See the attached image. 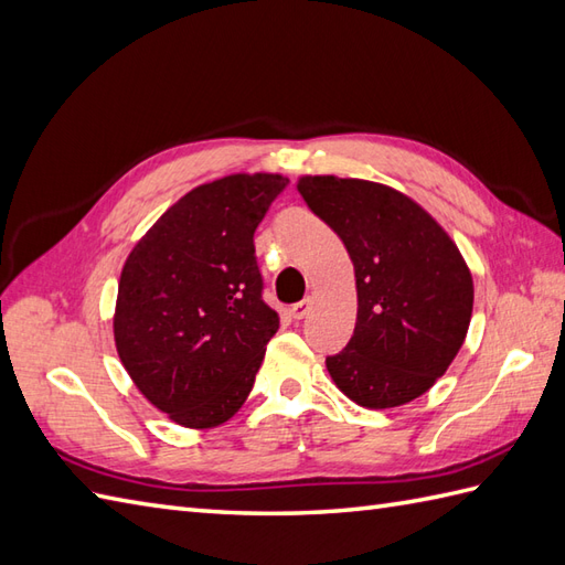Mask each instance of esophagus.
<instances>
[{"label": "esophagus", "instance_id": "34e87169", "mask_svg": "<svg viewBox=\"0 0 565 565\" xmlns=\"http://www.w3.org/2000/svg\"><path fill=\"white\" fill-rule=\"evenodd\" d=\"M308 312H310V298H303V300H300V303H296V306L291 308L294 320H303Z\"/></svg>", "mask_w": 565, "mask_h": 565}]
</instances>
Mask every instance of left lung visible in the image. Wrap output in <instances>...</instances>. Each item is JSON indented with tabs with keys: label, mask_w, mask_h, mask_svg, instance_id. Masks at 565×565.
<instances>
[{
	"label": "left lung",
	"mask_w": 565,
	"mask_h": 565,
	"mask_svg": "<svg viewBox=\"0 0 565 565\" xmlns=\"http://www.w3.org/2000/svg\"><path fill=\"white\" fill-rule=\"evenodd\" d=\"M298 192L342 238L356 274L353 337L324 361L337 387L371 409L422 397L471 318L475 288L457 245L409 196L377 182L315 175Z\"/></svg>",
	"instance_id": "left-lung-1"
}]
</instances>
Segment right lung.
<instances>
[{"mask_svg":"<svg viewBox=\"0 0 565 565\" xmlns=\"http://www.w3.org/2000/svg\"><path fill=\"white\" fill-rule=\"evenodd\" d=\"M281 175H228L188 192L129 253L115 344L153 406L188 428L241 409L279 330L262 291L255 231L286 190Z\"/></svg>","mask_w":565,"mask_h":565,"instance_id":"right-lung-1","label":"right lung"}]
</instances>
